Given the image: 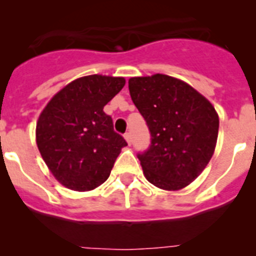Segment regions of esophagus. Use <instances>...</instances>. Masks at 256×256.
Segmentation results:
<instances>
[{"mask_svg": "<svg viewBox=\"0 0 256 256\" xmlns=\"http://www.w3.org/2000/svg\"><path fill=\"white\" fill-rule=\"evenodd\" d=\"M124 138H126V142L130 144V142H132V134H130V132H126V134H124Z\"/></svg>", "mask_w": 256, "mask_h": 256, "instance_id": "34e87169", "label": "esophagus"}]
</instances>
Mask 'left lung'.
Masks as SVG:
<instances>
[{"label":"left lung","instance_id":"8db88e82","mask_svg":"<svg viewBox=\"0 0 256 256\" xmlns=\"http://www.w3.org/2000/svg\"><path fill=\"white\" fill-rule=\"evenodd\" d=\"M128 87L151 134L148 150L137 155L146 180L169 191L188 186L214 154L216 108L191 86L164 74L130 78Z\"/></svg>","mask_w":256,"mask_h":256}]
</instances>
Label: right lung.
Listing matches in <instances>:
<instances>
[{
	"mask_svg": "<svg viewBox=\"0 0 256 256\" xmlns=\"http://www.w3.org/2000/svg\"><path fill=\"white\" fill-rule=\"evenodd\" d=\"M124 78L88 76L52 97L36 130L37 146L56 180L74 191H90L110 176L126 146L104 106L120 92Z\"/></svg>",
	"mask_w": 256,
	"mask_h": 256,
	"instance_id": "right-lung-1",
	"label": "right lung"
}]
</instances>
